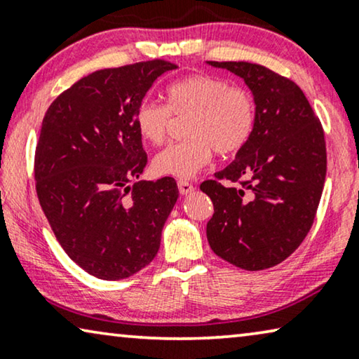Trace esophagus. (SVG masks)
Listing matches in <instances>:
<instances>
[{"label":"esophagus","instance_id":"esophagus-1","mask_svg":"<svg viewBox=\"0 0 359 359\" xmlns=\"http://www.w3.org/2000/svg\"><path fill=\"white\" fill-rule=\"evenodd\" d=\"M177 185H179V191L182 195H189L195 190L194 184H190V182H187V180H179Z\"/></svg>","mask_w":359,"mask_h":359}]
</instances>
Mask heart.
Masks as SVG:
<instances>
[{
  "label": "heart",
  "mask_w": 359,
  "mask_h": 359,
  "mask_svg": "<svg viewBox=\"0 0 359 359\" xmlns=\"http://www.w3.org/2000/svg\"><path fill=\"white\" fill-rule=\"evenodd\" d=\"M168 105L143 100L135 110L141 138L161 144L168 138L172 114L187 117L180 143L156 154L153 169L159 175L191 179L213 159L215 151L228 156L241 151L255 128L257 110L252 94L213 74H194L175 81L165 90Z\"/></svg>",
  "instance_id": "b5f03b06"
}]
</instances>
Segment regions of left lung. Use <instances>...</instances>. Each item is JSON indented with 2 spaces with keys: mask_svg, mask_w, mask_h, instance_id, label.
<instances>
[{
  "mask_svg": "<svg viewBox=\"0 0 359 359\" xmlns=\"http://www.w3.org/2000/svg\"><path fill=\"white\" fill-rule=\"evenodd\" d=\"M244 79L254 94L255 128L236 159L200 185L213 201L210 247L257 271L287 259L314 223L324 190V130L299 86L247 62H208Z\"/></svg>",
  "mask_w": 359,
  "mask_h": 359,
  "instance_id": "obj_1",
  "label": "left lung"
}]
</instances>
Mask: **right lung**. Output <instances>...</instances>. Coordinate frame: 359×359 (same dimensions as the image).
I'll return each mask as SVG.
<instances>
[{
	"label": "right lung",
	"mask_w": 359,
	"mask_h": 359,
	"mask_svg": "<svg viewBox=\"0 0 359 359\" xmlns=\"http://www.w3.org/2000/svg\"><path fill=\"white\" fill-rule=\"evenodd\" d=\"M165 60L99 69L50 104L35 148V190L69 259L100 280L151 264L179 198L172 177L138 180L148 163L135 110Z\"/></svg>",
	"instance_id": "1"
}]
</instances>
